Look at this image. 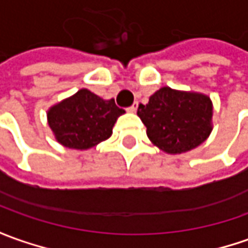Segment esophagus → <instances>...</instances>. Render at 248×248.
I'll list each match as a JSON object with an SVG mask.
<instances>
[{"mask_svg": "<svg viewBox=\"0 0 248 248\" xmlns=\"http://www.w3.org/2000/svg\"><path fill=\"white\" fill-rule=\"evenodd\" d=\"M137 108H138V102H134L133 103V106H130V107L127 108V111H129V112H136Z\"/></svg>", "mask_w": 248, "mask_h": 248, "instance_id": "esophagus-1", "label": "esophagus"}]
</instances>
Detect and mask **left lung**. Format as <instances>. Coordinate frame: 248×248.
<instances>
[{
    "label": "left lung",
    "instance_id": "left-lung-1",
    "mask_svg": "<svg viewBox=\"0 0 248 248\" xmlns=\"http://www.w3.org/2000/svg\"><path fill=\"white\" fill-rule=\"evenodd\" d=\"M137 115L146 126L151 142L168 155L200 146L213 129V103L208 95L194 91L161 87L148 104L138 106Z\"/></svg>",
    "mask_w": 248,
    "mask_h": 248
}]
</instances>
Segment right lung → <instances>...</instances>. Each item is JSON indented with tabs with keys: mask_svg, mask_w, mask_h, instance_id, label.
I'll return each mask as SVG.
<instances>
[{
	"mask_svg": "<svg viewBox=\"0 0 248 248\" xmlns=\"http://www.w3.org/2000/svg\"><path fill=\"white\" fill-rule=\"evenodd\" d=\"M124 112L114 99L104 100L82 88L51 106L47 110V124L61 145L87 151L111 137L114 124Z\"/></svg>",
	"mask_w": 248,
	"mask_h": 248,
	"instance_id": "right-lung-1",
	"label": "right lung"
}]
</instances>
